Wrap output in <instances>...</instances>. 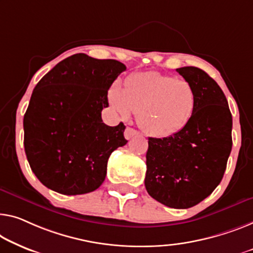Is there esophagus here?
<instances>
[{"instance_id": "obj_1", "label": "esophagus", "mask_w": 253, "mask_h": 253, "mask_svg": "<svg viewBox=\"0 0 253 253\" xmlns=\"http://www.w3.org/2000/svg\"><path fill=\"white\" fill-rule=\"evenodd\" d=\"M138 134H139L138 131L135 130L134 128H131V127H127L126 130H125V137H126L127 139H130L131 137L136 136V135H138Z\"/></svg>"}]
</instances>
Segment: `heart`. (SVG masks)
Wrapping results in <instances>:
<instances>
[{
    "label": "heart",
    "mask_w": 253,
    "mask_h": 253,
    "mask_svg": "<svg viewBox=\"0 0 253 253\" xmlns=\"http://www.w3.org/2000/svg\"><path fill=\"white\" fill-rule=\"evenodd\" d=\"M109 101L120 116L137 112L139 127L156 137L169 136L187 125L193 116L197 95L186 79L156 71L134 74L109 90Z\"/></svg>",
    "instance_id": "heart-1"
}]
</instances>
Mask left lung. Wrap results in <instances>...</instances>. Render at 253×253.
Instances as JSON below:
<instances>
[{"mask_svg":"<svg viewBox=\"0 0 253 253\" xmlns=\"http://www.w3.org/2000/svg\"><path fill=\"white\" fill-rule=\"evenodd\" d=\"M197 95L187 125L170 136L149 137L145 188L158 202L187 209L223 179L232 150V114L219 85L197 67L176 69Z\"/></svg>","mask_w":253,"mask_h":253,"instance_id":"1","label":"left lung"}]
</instances>
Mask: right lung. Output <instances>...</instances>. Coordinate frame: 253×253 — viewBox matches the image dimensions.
Instances as JSON below:
<instances>
[{
	"label": "right lung",
	"mask_w": 253,
	"mask_h": 253,
	"mask_svg": "<svg viewBox=\"0 0 253 253\" xmlns=\"http://www.w3.org/2000/svg\"><path fill=\"white\" fill-rule=\"evenodd\" d=\"M126 66L77 53L37 83L24 116V145L40 182L66 195L95 191L107 175L110 154L127 139L125 125L102 122L108 89Z\"/></svg>",
	"instance_id": "right-lung-1"
}]
</instances>
